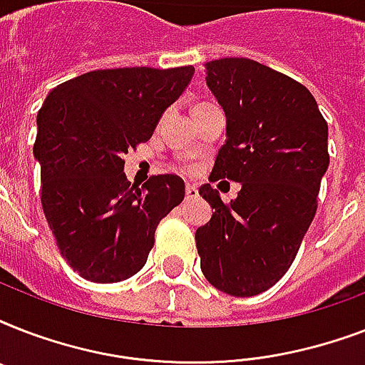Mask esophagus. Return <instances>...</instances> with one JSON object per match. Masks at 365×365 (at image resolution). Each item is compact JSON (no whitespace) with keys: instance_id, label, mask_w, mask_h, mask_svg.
Masks as SVG:
<instances>
[{"instance_id":"esophagus-1","label":"esophagus","mask_w":365,"mask_h":365,"mask_svg":"<svg viewBox=\"0 0 365 365\" xmlns=\"http://www.w3.org/2000/svg\"><path fill=\"white\" fill-rule=\"evenodd\" d=\"M197 195H199V189H197V185H191V183H189L187 187H185V197H187V199H195Z\"/></svg>"}]
</instances>
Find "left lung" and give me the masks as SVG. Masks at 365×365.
Masks as SVG:
<instances>
[{"label":"left lung","instance_id":"8db88e82","mask_svg":"<svg viewBox=\"0 0 365 365\" xmlns=\"http://www.w3.org/2000/svg\"><path fill=\"white\" fill-rule=\"evenodd\" d=\"M206 85L227 117L210 182L242 187L225 205L210 183L200 185L216 210L195 233L200 269L223 294L252 297L286 274L317 214L328 123L309 88L255 60H212Z\"/></svg>","mask_w":365,"mask_h":365}]
</instances>
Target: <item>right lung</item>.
<instances>
[{"label": "right lung", "mask_w": 365, "mask_h": 365, "mask_svg": "<svg viewBox=\"0 0 365 365\" xmlns=\"http://www.w3.org/2000/svg\"><path fill=\"white\" fill-rule=\"evenodd\" d=\"M193 73V66L88 71L43 102L34 143L41 206L60 254L85 280L136 274L159 222L183 200L182 178L151 176L140 187L123 168L128 149L148 142Z\"/></svg>", "instance_id": "1"}]
</instances>
